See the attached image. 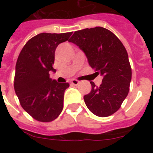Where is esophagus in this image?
Here are the masks:
<instances>
[{
	"label": "esophagus",
	"instance_id": "1",
	"mask_svg": "<svg viewBox=\"0 0 153 153\" xmlns=\"http://www.w3.org/2000/svg\"><path fill=\"white\" fill-rule=\"evenodd\" d=\"M71 83L72 85L77 86V85H79V81H78V80H76V79H72L71 81Z\"/></svg>",
	"mask_w": 153,
	"mask_h": 153
}]
</instances>
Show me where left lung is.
<instances>
[{
  "mask_svg": "<svg viewBox=\"0 0 153 153\" xmlns=\"http://www.w3.org/2000/svg\"><path fill=\"white\" fill-rule=\"evenodd\" d=\"M69 42L84 51L95 74L103 76L99 86L91 82V91L84 96L87 108L101 117L114 114L128 95L132 79L128 53L123 44L102 27L76 31Z\"/></svg>",
  "mask_w": 153,
  "mask_h": 153,
  "instance_id": "obj_1",
  "label": "left lung"
}]
</instances>
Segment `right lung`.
Here are the masks:
<instances>
[{
	"label": "right lung",
	"mask_w": 153,
	"mask_h": 153,
	"mask_svg": "<svg viewBox=\"0 0 153 153\" xmlns=\"http://www.w3.org/2000/svg\"><path fill=\"white\" fill-rule=\"evenodd\" d=\"M72 32L40 33L25 44L16 64L14 89L21 106L36 121L50 122L63 108L68 82L59 83L50 78L55 49L67 41Z\"/></svg>",
	"instance_id": "obj_1"
}]
</instances>
